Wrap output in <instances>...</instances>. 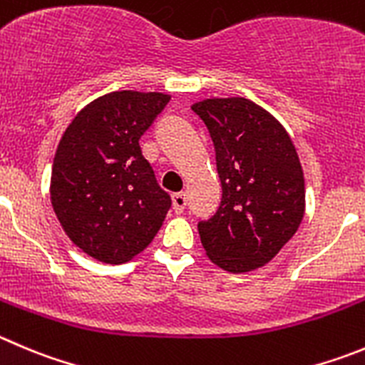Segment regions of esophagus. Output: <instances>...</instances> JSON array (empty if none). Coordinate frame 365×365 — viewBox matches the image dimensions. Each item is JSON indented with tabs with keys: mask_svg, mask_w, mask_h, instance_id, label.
Returning <instances> with one entry per match:
<instances>
[{
	"mask_svg": "<svg viewBox=\"0 0 365 365\" xmlns=\"http://www.w3.org/2000/svg\"><path fill=\"white\" fill-rule=\"evenodd\" d=\"M185 205H187L185 192L173 194V209H175L176 214H182L183 209H185Z\"/></svg>",
	"mask_w": 365,
	"mask_h": 365,
	"instance_id": "1",
	"label": "esophagus"
}]
</instances>
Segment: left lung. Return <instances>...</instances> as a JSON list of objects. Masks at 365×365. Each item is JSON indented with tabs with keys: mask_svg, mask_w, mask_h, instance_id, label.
<instances>
[{
	"mask_svg": "<svg viewBox=\"0 0 365 365\" xmlns=\"http://www.w3.org/2000/svg\"><path fill=\"white\" fill-rule=\"evenodd\" d=\"M190 110L209 129L223 189L216 214L198 223L203 248L232 274L264 267L304 217V173L294 142L248 98H205Z\"/></svg>",
	"mask_w": 365,
	"mask_h": 365,
	"instance_id": "8db88e82",
	"label": "left lung"
}]
</instances>
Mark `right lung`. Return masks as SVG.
<instances>
[{
	"mask_svg": "<svg viewBox=\"0 0 365 365\" xmlns=\"http://www.w3.org/2000/svg\"><path fill=\"white\" fill-rule=\"evenodd\" d=\"M171 101L158 91H113L95 98L64 131L52 165L50 200L73 245L120 264L153 241L171 209L142 156L140 136Z\"/></svg>",
	"mask_w": 365,
	"mask_h": 365,
	"instance_id": "obj_1",
	"label": "right lung"
}]
</instances>
